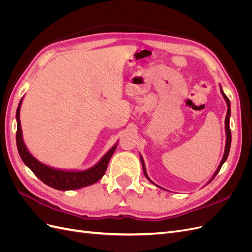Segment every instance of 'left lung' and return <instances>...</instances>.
Instances as JSON below:
<instances>
[{"instance_id":"8db88e82","label":"left lung","mask_w":252,"mask_h":252,"mask_svg":"<svg viewBox=\"0 0 252 252\" xmlns=\"http://www.w3.org/2000/svg\"><path fill=\"white\" fill-rule=\"evenodd\" d=\"M220 94H222V95H223V97H224V100H225V102H226V104H227V114H226V119H225V131H226V145H225V151H224V155H223V158H222V161H220V165H219V167L217 168V170H216V172L213 173V175L211 177V179L208 181V183L207 184H209V183L216 178V175L219 173V171H220V167L223 166V164L226 162V159H227V158H228V155H229V150H230V145H231V131H230V127H229V120H230V114H231V109H230V101H229V98L227 97V95L224 94V91H223V89H222V86L220 85ZM140 158H141V163H142V167H143V171H144V174H145V177H146V179L150 182V183H152V184H155L154 182H152L150 179H149V177H148V174H147V172H146V167H145V163H144V159H143V157L140 155ZM206 184V185H207ZM156 186H158L157 184H155ZM158 187H159V186H158ZM159 188H162V187H159ZM162 189H164V188H162Z\"/></svg>"}]
</instances>
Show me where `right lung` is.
<instances>
[{"label":"right lung","instance_id":"obj_1","mask_svg":"<svg viewBox=\"0 0 252 252\" xmlns=\"http://www.w3.org/2000/svg\"><path fill=\"white\" fill-rule=\"evenodd\" d=\"M23 96L19 103L17 108L16 119H17V146L19 155L22 158V161L32 170L36 178H39L44 184L47 186L55 188L57 190H75L83 187H87L96 183L98 180L103 178L106 169L111 158L114 150L118 146V142L106 152V154L101 158L100 161L94 164L93 167H90L85 170H67V169H59L53 168L46 164L40 162L36 159L32 154H30L27 146L23 140V132L22 126L20 121V110L23 102Z\"/></svg>","mask_w":252,"mask_h":252}]
</instances>
